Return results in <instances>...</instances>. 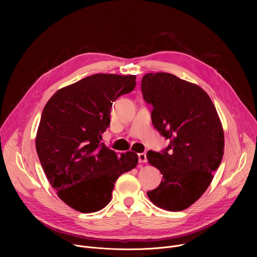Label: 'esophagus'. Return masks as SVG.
<instances>
[{
	"instance_id": "1",
	"label": "esophagus",
	"mask_w": 257,
	"mask_h": 257,
	"mask_svg": "<svg viewBox=\"0 0 257 257\" xmlns=\"http://www.w3.org/2000/svg\"><path fill=\"white\" fill-rule=\"evenodd\" d=\"M138 160H139V163H146V162H148V159H146V154H144V153L138 154Z\"/></svg>"
}]
</instances>
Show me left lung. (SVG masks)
I'll use <instances>...</instances> for the list:
<instances>
[{"mask_svg":"<svg viewBox=\"0 0 257 257\" xmlns=\"http://www.w3.org/2000/svg\"><path fill=\"white\" fill-rule=\"evenodd\" d=\"M152 121L167 139L162 153L148 152L149 163L163 175L151 201L169 211H181L198 200L224 156L223 126L208 94L198 85L170 73H149L141 81Z\"/></svg>","mask_w":257,"mask_h":257,"instance_id":"8db88e82","label":"left lung"}]
</instances>
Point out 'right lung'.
<instances>
[{
  "label": "right lung",
  "instance_id": "add662e5",
  "mask_svg": "<svg viewBox=\"0 0 257 257\" xmlns=\"http://www.w3.org/2000/svg\"><path fill=\"white\" fill-rule=\"evenodd\" d=\"M135 79V75L94 74L59 89L44 107L36 152L60 199L77 211L105 207L117 179L137 166V154L119 156L100 142L113 101L131 92Z\"/></svg>",
  "mask_w": 257,
  "mask_h": 257
}]
</instances>
